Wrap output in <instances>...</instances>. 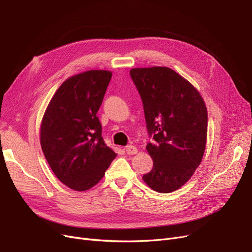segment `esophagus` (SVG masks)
I'll list each match as a JSON object with an SVG mask.
<instances>
[{"mask_svg":"<svg viewBox=\"0 0 252 252\" xmlns=\"http://www.w3.org/2000/svg\"><path fill=\"white\" fill-rule=\"evenodd\" d=\"M126 152L128 156H133V155H136V153L138 152V149L133 145H128L126 147Z\"/></svg>","mask_w":252,"mask_h":252,"instance_id":"esophagus-1","label":"esophagus"}]
</instances>
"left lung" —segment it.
Instances as JSON below:
<instances>
[{
	"label": "left lung",
	"mask_w": 252,
	"mask_h": 252,
	"mask_svg": "<svg viewBox=\"0 0 252 252\" xmlns=\"http://www.w3.org/2000/svg\"><path fill=\"white\" fill-rule=\"evenodd\" d=\"M143 103L146 128L153 143L146 149L152 170L143 180L158 192H172L192 176L204 156L208 114L200 93L170 68L129 71Z\"/></svg>",
	"instance_id": "1"
}]
</instances>
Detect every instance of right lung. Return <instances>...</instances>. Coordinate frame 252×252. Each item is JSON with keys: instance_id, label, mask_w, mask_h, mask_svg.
<instances>
[{"instance_id": "add662e5", "label": "right lung", "mask_w": 252, "mask_h": 252, "mask_svg": "<svg viewBox=\"0 0 252 252\" xmlns=\"http://www.w3.org/2000/svg\"><path fill=\"white\" fill-rule=\"evenodd\" d=\"M112 73L92 70L65 80L42 119L41 147L54 175L74 190L92 189L116 153L106 145L96 116Z\"/></svg>"}]
</instances>
